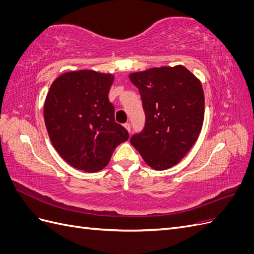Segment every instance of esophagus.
<instances>
[{"label": "esophagus", "mask_w": 254, "mask_h": 254, "mask_svg": "<svg viewBox=\"0 0 254 254\" xmlns=\"http://www.w3.org/2000/svg\"><path fill=\"white\" fill-rule=\"evenodd\" d=\"M124 127L130 132V130H131V126H130L129 123H126V124H124Z\"/></svg>", "instance_id": "esophagus-1"}]
</instances>
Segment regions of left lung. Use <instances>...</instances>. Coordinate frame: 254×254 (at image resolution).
I'll list each match as a JSON object with an SVG mask.
<instances>
[{
  "instance_id": "obj_1",
  "label": "left lung",
  "mask_w": 254,
  "mask_h": 254,
  "mask_svg": "<svg viewBox=\"0 0 254 254\" xmlns=\"http://www.w3.org/2000/svg\"><path fill=\"white\" fill-rule=\"evenodd\" d=\"M139 89L145 126L130 139L144 161L157 171L175 166L196 143L204 118L201 82L183 65L132 73Z\"/></svg>"
}]
</instances>
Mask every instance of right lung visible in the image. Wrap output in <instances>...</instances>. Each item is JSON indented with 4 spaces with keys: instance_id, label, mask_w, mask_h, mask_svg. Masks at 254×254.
<instances>
[{
    "instance_id": "1",
    "label": "right lung",
    "mask_w": 254,
    "mask_h": 254,
    "mask_svg": "<svg viewBox=\"0 0 254 254\" xmlns=\"http://www.w3.org/2000/svg\"><path fill=\"white\" fill-rule=\"evenodd\" d=\"M114 76L81 70L63 74L52 83L44 104L50 140L65 162L94 173L108 164L129 133L114 120L108 93Z\"/></svg>"
}]
</instances>
